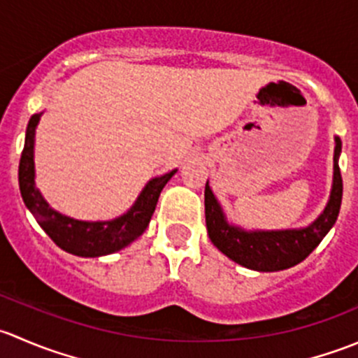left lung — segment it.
Wrapping results in <instances>:
<instances>
[{
	"mask_svg": "<svg viewBox=\"0 0 358 358\" xmlns=\"http://www.w3.org/2000/svg\"><path fill=\"white\" fill-rule=\"evenodd\" d=\"M341 140L334 136V171L331 196L324 211L310 225L286 230H246L229 222L209 182L204 189L206 227L211 243L227 258L256 272H279L301 263L320 244L338 220L343 197L339 171Z\"/></svg>",
	"mask_w": 358,
	"mask_h": 358,
	"instance_id": "1",
	"label": "left lung"
}]
</instances>
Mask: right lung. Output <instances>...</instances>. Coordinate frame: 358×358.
I'll list each match as a JSON object with an SVG mask.
<instances>
[{
    "label": "right lung",
    "instance_id": "right-lung-1",
    "mask_svg": "<svg viewBox=\"0 0 358 358\" xmlns=\"http://www.w3.org/2000/svg\"><path fill=\"white\" fill-rule=\"evenodd\" d=\"M43 112L31 115L25 129V143L19 164V185L22 199L36 222L48 234L50 239L64 251L83 258H99L129 246L149 227L161 190L171 180L176 169L149 180L140 196L124 215L106 222H85L55 211L36 187L34 142L36 128Z\"/></svg>",
    "mask_w": 358,
    "mask_h": 358
}]
</instances>
